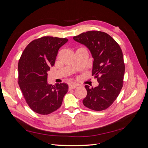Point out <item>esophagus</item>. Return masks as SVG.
<instances>
[{
    "label": "esophagus",
    "mask_w": 148,
    "mask_h": 148,
    "mask_svg": "<svg viewBox=\"0 0 148 148\" xmlns=\"http://www.w3.org/2000/svg\"><path fill=\"white\" fill-rule=\"evenodd\" d=\"M77 87V84H71L69 85V89H75Z\"/></svg>",
    "instance_id": "34e87169"
}]
</instances>
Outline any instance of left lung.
<instances>
[{
  "label": "left lung",
  "instance_id": "1",
  "mask_svg": "<svg viewBox=\"0 0 148 148\" xmlns=\"http://www.w3.org/2000/svg\"><path fill=\"white\" fill-rule=\"evenodd\" d=\"M73 39L90 51L94 59L92 76L99 83L95 88L85 86L87 96L83 104L93 110H105L113 104L123 87L125 67L122 49L110 35L100 31H89Z\"/></svg>",
  "mask_w": 148,
  "mask_h": 148
}]
</instances>
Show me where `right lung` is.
Returning a JSON list of instances; mask_svg holds the SVG:
<instances>
[{
  "mask_svg": "<svg viewBox=\"0 0 148 148\" xmlns=\"http://www.w3.org/2000/svg\"><path fill=\"white\" fill-rule=\"evenodd\" d=\"M68 39L44 36L26 46L18 64V84L25 101L34 112L48 115L61 106L69 90L66 83H47V71L55 64L59 49Z\"/></svg>",
  "mask_w": 148,
  "mask_h": 148,
  "instance_id": "right-lung-1",
  "label": "right lung"
}]
</instances>
